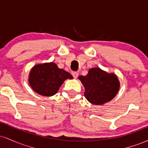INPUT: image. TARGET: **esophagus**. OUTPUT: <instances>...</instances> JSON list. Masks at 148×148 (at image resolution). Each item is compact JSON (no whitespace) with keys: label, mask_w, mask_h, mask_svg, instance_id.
<instances>
[{"label":"esophagus","mask_w":148,"mask_h":148,"mask_svg":"<svg viewBox=\"0 0 148 148\" xmlns=\"http://www.w3.org/2000/svg\"><path fill=\"white\" fill-rule=\"evenodd\" d=\"M72 74L73 77H74V79H76V78L78 77V75H79V74H78V72H73L72 73Z\"/></svg>","instance_id":"esophagus-1"}]
</instances>
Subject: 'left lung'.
<instances>
[{"instance_id": "left-lung-1", "label": "left lung", "mask_w": 148, "mask_h": 148, "mask_svg": "<svg viewBox=\"0 0 148 148\" xmlns=\"http://www.w3.org/2000/svg\"><path fill=\"white\" fill-rule=\"evenodd\" d=\"M86 89L85 97L89 102L101 105L109 101L118 93L120 84L114 74H108L99 68H92L86 76L79 77Z\"/></svg>"}]
</instances>
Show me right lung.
Listing matches in <instances>:
<instances>
[{
  "instance_id": "add662e5",
  "label": "right lung",
  "mask_w": 148,
  "mask_h": 148,
  "mask_svg": "<svg viewBox=\"0 0 148 148\" xmlns=\"http://www.w3.org/2000/svg\"><path fill=\"white\" fill-rule=\"evenodd\" d=\"M73 76L64 69H59L53 62L37 64L31 69L29 84L38 94L43 96L54 95L64 80Z\"/></svg>"
}]
</instances>
